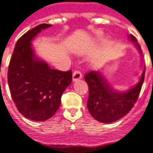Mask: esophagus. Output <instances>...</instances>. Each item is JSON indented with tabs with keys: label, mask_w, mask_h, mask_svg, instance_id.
<instances>
[{
	"label": "esophagus",
	"mask_w": 153,
	"mask_h": 153,
	"mask_svg": "<svg viewBox=\"0 0 153 153\" xmlns=\"http://www.w3.org/2000/svg\"><path fill=\"white\" fill-rule=\"evenodd\" d=\"M82 77V72L79 71H75L74 72H73V81L74 82H76V81L79 80Z\"/></svg>",
	"instance_id": "obj_1"
}]
</instances>
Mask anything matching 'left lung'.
<instances>
[{
  "label": "left lung",
  "mask_w": 153,
  "mask_h": 153,
  "mask_svg": "<svg viewBox=\"0 0 153 153\" xmlns=\"http://www.w3.org/2000/svg\"><path fill=\"white\" fill-rule=\"evenodd\" d=\"M131 41L135 43L141 53V48L134 35H129ZM146 69L142 73L140 81L136 86L125 93H119L111 88L99 71H89L84 76L88 83V98L87 108L90 114L96 120L102 123H110L118 120L133 108L141 90L145 79Z\"/></svg>",
  "instance_id": "8db88e82"
}]
</instances>
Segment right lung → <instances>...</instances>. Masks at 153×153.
<instances>
[{"label":"right lung","instance_id":"add662e5","mask_svg":"<svg viewBox=\"0 0 153 153\" xmlns=\"http://www.w3.org/2000/svg\"><path fill=\"white\" fill-rule=\"evenodd\" d=\"M40 24L23 34L16 42L7 71V82L13 102L26 118L44 121L59 108L61 96L71 81L72 71L51 69L34 57L31 41L41 30Z\"/></svg>","mask_w":153,"mask_h":153}]
</instances>
